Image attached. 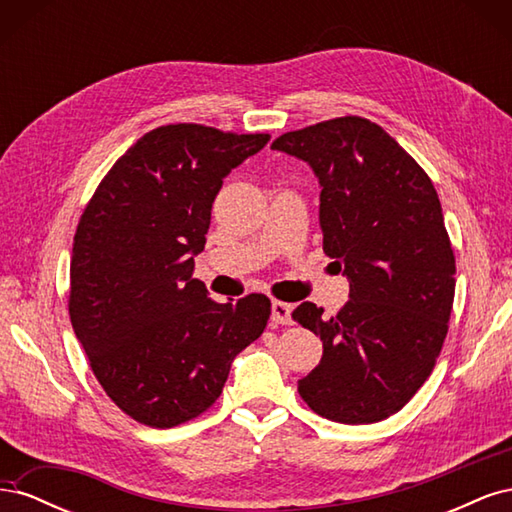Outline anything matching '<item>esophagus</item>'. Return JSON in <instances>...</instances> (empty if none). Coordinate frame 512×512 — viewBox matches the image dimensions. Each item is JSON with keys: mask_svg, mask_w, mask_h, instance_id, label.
Wrapping results in <instances>:
<instances>
[{"mask_svg": "<svg viewBox=\"0 0 512 512\" xmlns=\"http://www.w3.org/2000/svg\"><path fill=\"white\" fill-rule=\"evenodd\" d=\"M271 322L273 324H290L292 322V305L284 301L271 303Z\"/></svg>", "mask_w": 512, "mask_h": 512, "instance_id": "esophagus-1", "label": "esophagus"}]
</instances>
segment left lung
Wrapping results in <instances>:
<instances>
[{
	"mask_svg": "<svg viewBox=\"0 0 512 512\" xmlns=\"http://www.w3.org/2000/svg\"><path fill=\"white\" fill-rule=\"evenodd\" d=\"M271 147L314 168L322 250L350 280V301L335 316L309 301L292 312L324 348L299 395L335 423L384 421L421 389L448 333L455 254L438 192L365 117L320 121Z\"/></svg>",
	"mask_w": 512,
	"mask_h": 512,
	"instance_id": "8db88e82",
	"label": "left lung"
}]
</instances>
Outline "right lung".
Returning a JSON list of instances; mask_svg holds the SVG:
<instances>
[{
  "mask_svg": "<svg viewBox=\"0 0 512 512\" xmlns=\"http://www.w3.org/2000/svg\"><path fill=\"white\" fill-rule=\"evenodd\" d=\"M269 138L160 126L113 164L81 215L70 322L104 393L138 423L168 429L203 414L267 327L265 294L218 303L192 271L222 179Z\"/></svg>",
  "mask_w": 512,
  "mask_h": 512,
  "instance_id": "obj_1",
  "label": "right lung"
}]
</instances>
